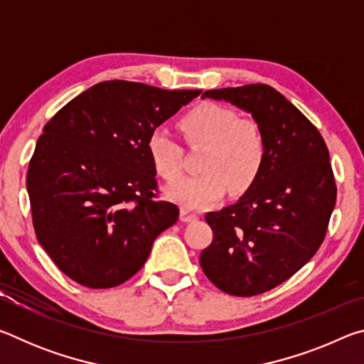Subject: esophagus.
<instances>
[{
	"label": "esophagus",
	"mask_w": 364,
	"mask_h": 364,
	"mask_svg": "<svg viewBox=\"0 0 364 364\" xmlns=\"http://www.w3.org/2000/svg\"><path fill=\"white\" fill-rule=\"evenodd\" d=\"M180 217H181V221H186V223H189V221H196L197 218H199V215L191 212V210H186V208H183Z\"/></svg>",
	"instance_id": "esophagus-1"
}]
</instances>
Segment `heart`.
I'll return each instance as SVG.
<instances>
[{
	"label": "heart",
	"instance_id": "1",
	"mask_svg": "<svg viewBox=\"0 0 364 364\" xmlns=\"http://www.w3.org/2000/svg\"><path fill=\"white\" fill-rule=\"evenodd\" d=\"M180 128L189 146L205 147L204 173L188 176L167 189L171 200L186 210H202L226 194L228 186L242 193L260 176L267 160V136L260 123L241 119L236 110L204 102L181 117ZM154 170L173 181L183 173V147L167 128H154L146 141Z\"/></svg>",
	"mask_w": 364,
	"mask_h": 364
}]
</instances>
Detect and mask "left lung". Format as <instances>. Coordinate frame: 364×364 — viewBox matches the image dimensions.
<instances>
[{"label":"left lung","instance_id":"obj_1","mask_svg":"<svg viewBox=\"0 0 364 364\" xmlns=\"http://www.w3.org/2000/svg\"><path fill=\"white\" fill-rule=\"evenodd\" d=\"M252 114L267 136V160L236 204L205 215L213 231L200 267L220 291L252 297L269 291L316 254L334 210L337 186L318 128L268 85L208 90Z\"/></svg>","mask_w":364,"mask_h":364}]
</instances>
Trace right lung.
I'll return each instance as SVG.
<instances>
[{
	"label": "right lung",
	"instance_id": "right-lung-1",
	"mask_svg": "<svg viewBox=\"0 0 364 364\" xmlns=\"http://www.w3.org/2000/svg\"><path fill=\"white\" fill-rule=\"evenodd\" d=\"M199 95L109 80L46 123L27 191L36 239L65 276L91 289L120 286L176 223L180 208L159 199L146 141Z\"/></svg>",
	"mask_w": 364,
	"mask_h": 364
}]
</instances>
